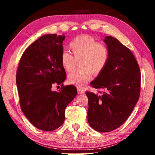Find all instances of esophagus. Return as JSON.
<instances>
[{
    "instance_id": "1",
    "label": "esophagus",
    "mask_w": 155,
    "mask_h": 155,
    "mask_svg": "<svg viewBox=\"0 0 155 155\" xmlns=\"http://www.w3.org/2000/svg\"><path fill=\"white\" fill-rule=\"evenodd\" d=\"M77 91H78V94H83L85 93V91H84V90H83L82 89H81V88H78L77 89Z\"/></svg>"
}]
</instances>
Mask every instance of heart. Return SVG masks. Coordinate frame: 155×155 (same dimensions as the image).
Instances as JSON below:
<instances>
[{
	"mask_svg": "<svg viewBox=\"0 0 155 155\" xmlns=\"http://www.w3.org/2000/svg\"><path fill=\"white\" fill-rule=\"evenodd\" d=\"M74 57L67 51L61 54V64L67 72L74 69L76 60H79L81 68L68 75V81L78 88H83L92 77V72L98 74L105 68L109 59V51L103 44L88 35H80L69 44Z\"/></svg>",
	"mask_w": 155,
	"mask_h": 155,
	"instance_id": "obj_1",
	"label": "heart"
}]
</instances>
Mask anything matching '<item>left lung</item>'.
Masks as SVG:
<instances>
[{"label":"left lung","instance_id":"left-lung-1","mask_svg":"<svg viewBox=\"0 0 155 155\" xmlns=\"http://www.w3.org/2000/svg\"><path fill=\"white\" fill-rule=\"evenodd\" d=\"M103 41L109 51L108 61L90 85L105 91H87L86 95L89 124L95 130L106 133L120 127L132 113L140 97L141 75L127 47L111 36H106Z\"/></svg>","mask_w":155,"mask_h":155}]
</instances>
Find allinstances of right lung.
Returning <instances> with one entry per match:
<instances>
[{"instance_id":"1","label":"right lung","mask_w":155,"mask_h":155,"mask_svg":"<svg viewBox=\"0 0 155 155\" xmlns=\"http://www.w3.org/2000/svg\"><path fill=\"white\" fill-rule=\"evenodd\" d=\"M65 35L48 34L26 49L20 60L16 85L23 114L34 127L51 131L64 124L65 108L75 98L74 85L52 91L54 83L62 84L66 78L61 64ZM63 86V84H62Z\"/></svg>"}]
</instances>
